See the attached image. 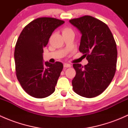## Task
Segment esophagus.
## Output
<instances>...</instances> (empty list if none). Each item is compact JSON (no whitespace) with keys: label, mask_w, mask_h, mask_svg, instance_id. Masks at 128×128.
Instances as JSON below:
<instances>
[{"label":"esophagus","mask_w":128,"mask_h":128,"mask_svg":"<svg viewBox=\"0 0 128 128\" xmlns=\"http://www.w3.org/2000/svg\"><path fill=\"white\" fill-rule=\"evenodd\" d=\"M70 67H71V66H70V64H66H66H64V68H70Z\"/></svg>","instance_id":"34e87169"}]
</instances>
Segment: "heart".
<instances>
[{
  "label": "heart",
  "mask_w": 128,
  "mask_h": 128,
  "mask_svg": "<svg viewBox=\"0 0 128 128\" xmlns=\"http://www.w3.org/2000/svg\"><path fill=\"white\" fill-rule=\"evenodd\" d=\"M72 30L70 28H64V29L62 30V34H65V33H69V32H71Z\"/></svg>",
  "instance_id": "obj_1"
}]
</instances>
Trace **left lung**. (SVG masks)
<instances>
[{"label":"left lung","instance_id":"1","mask_svg":"<svg viewBox=\"0 0 128 128\" xmlns=\"http://www.w3.org/2000/svg\"><path fill=\"white\" fill-rule=\"evenodd\" d=\"M69 22L82 34L79 51L88 62L84 66L73 64L76 74L72 88L84 97H95L106 90L115 74L116 44L107 24L98 19L86 15Z\"/></svg>","mask_w":128,"mask_h":128}]
</instances>
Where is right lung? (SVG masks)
<instances>
[{"label":"right lung","instance_id":"add662e5","mask_svg":"<svg viewBox=\"0 0 128 128\" xmlns=\"http://www.w3.org/2000/svg\"><path fill=\"white\" fill-rule=\"evenodd\" d=\"M64 23L54 18H38L24 27L16 41L14 52L16 77L23 89L33 97H47L54 92L63 64L44 63L42 53L52 32Z\"/></svg>","mask_w":128,"mask_h":128}]
</instances>
